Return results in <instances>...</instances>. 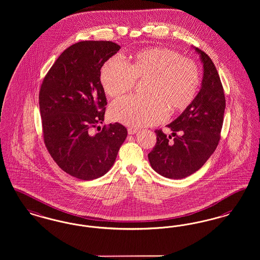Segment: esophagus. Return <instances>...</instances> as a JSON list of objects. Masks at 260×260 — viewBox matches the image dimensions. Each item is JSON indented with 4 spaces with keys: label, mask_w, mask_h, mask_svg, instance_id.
I'll return each mask as SVG.
<instances>
[{
    "label": "esophagus",
    "mask_w": 260,
    "mask_h": 260,
    "mask_svg": "<svg viewBox=\"0 0 260 260\" xmlns=\"http://www.w3.org/2000/svg\"><path fill=\"white\" fill-rule=\"evenodd\" d=\"M127 131H128V134H129V135H133V134H136L137 132H138L139 130H138V128L129 127V128L127 129Z\"/></svg>",
    "instance_id": "obj_1"
}]
</instances>
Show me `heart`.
Returning a JSON list of instances; mask_svg holds the SVG:
<instances>
[{"label": "heart", "instance_id": "b5f03b06", "mask_svg": "<svg viewBox=\"0 0 260 260\" xmlns=\"http://www.w3.org/2000/svg\"><path fill=\"white\" fill-rule=\"evenodd\" d=\"M148 79V96H124L110 107V116L121 123L142 127L160 123L172 110L187 108L197 95L201 75L197 63L177 51L155 47L140 51L128 63L120 55L109 58L101 70V82L108 96L130 92L136 80Z\"/></svg>", "mask_w": 260, "mask_h": 260}]
</instances>
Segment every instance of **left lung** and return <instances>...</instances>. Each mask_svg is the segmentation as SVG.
<instances>
[{
    "label": "left lung",
    "instance_id": "1",
    "mask_svg": "<svg viewBox=\"0 0 260 260\" xmlns=\"http://www.w3.org/2000/svg\"><path fill=\"white\" fill-rule=\"evenodd\" d=\"M196 51L204 63L202 88L184 112L167 125L173 141L161 129L155 130L156 144L148 154L152 169L170 179L188 177L206 162L218 146L223 125L226 100L218 72L205 52Z\"/></svg>",
    "mask_w": 260,
    "mask_h": 260
}]
</instances>
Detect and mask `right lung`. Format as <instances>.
I'll return each mask as SVG.
<instances>
[{
	"label": "right lung",
	"instance_id": "add662e5",
	"mask_svg": "<svg viewBox=\"0 0 260 260\" xmlns=\"http://www.w3.org/2000/svg\"><path fill=\"white\" fill-rule=\"evenodd\" d=\"M120 46L111 41H81L57 57L39 92L46 148L64 172L81 180L105 175L127 137L122 124H100L107 98L101 69ZM94 127H100L95 135Z\"/></svg>",
	"mask_w": 260,
	"mask_h": 260
}]
</instances>
